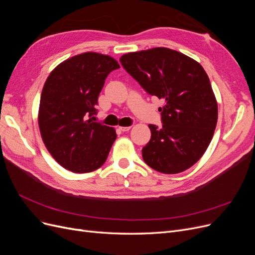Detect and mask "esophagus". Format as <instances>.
<instances>
[{"instance_id":"1","label":"esophagus","mask_w":255,"mask_h":255,"mask_svg":"<svg viewBox=\"0 0 255 255\" xmlns=\"http://www.w3.org/2000/svg\"><path fill=\"white\" fill-rule=\"evenodd\" d=\"M119 129L122 130V132H128V130L130 129V127H119Z\"/></svg>"}]
</instances>
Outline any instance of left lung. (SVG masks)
<instances>
[{
    "mask_svg": "<svg viewBox=\"0 0 255 255\" xmlns=\"http://www.w3.org/2000/svg\"><path fill=\"white\" fill-rule=\"evenodd\" d=\"M120 63L149 95L165 101L158 110L163 127L149 125L144 163L166 174L195 165L210 144L218 119L217 101L203 67L168 48L128 53Z\"/></svg>",
    "mask_w": 255,
    "mask_h": 255,
    "instance_id": "8db88e82",
    "label": "left lung"
}]
</instances>
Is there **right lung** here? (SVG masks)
<instances>
[{
  "instance_id": "right-lung-1",
  "label": "right lung",
  "mask_w": 255,
  "mask_h": 255,
  "mask_svg": "<svg viewBox=\"0 0 255 255\" xmlns=\"http://www.w3.org/2000/svg\"><path fill=\"white\" fill-rule=\"evenodd\" d=\"M118 68L113 57L87 52L63 61L45 81L38 125L48 151L67 170L95 171L109 156L117 134L92 116L105 79Z\"/></svg>"
}]
</instances>
